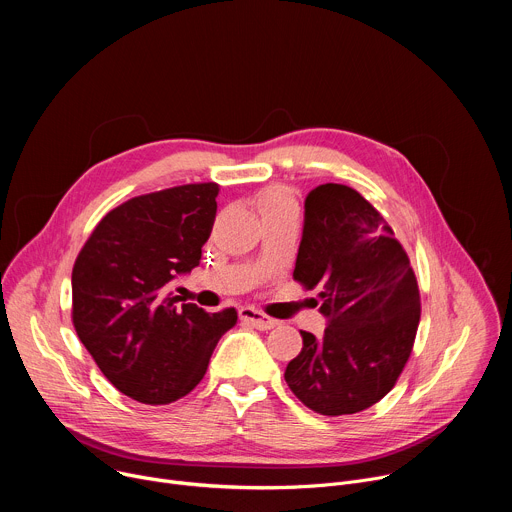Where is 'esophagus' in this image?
I'll use <instances>...</instances> for the list:
<instances>
[{
  "label": "esophagus",
  "instance_id": "34e87169",
  "mask_svg": "<svg viewBox=\"0 0 512 512\" xmlns=\"http://www.w3.org/2000/svg\"><path fill=\"white\" fill-rule=\"evenodd\" d=\"M239 316H241V320H243L245 324H251V326H255V328H259V330H271V328L277 324V320L265 316L261 310L251 308V306L241 308V310H239Z\"/></svg>",
  "mask_w": 512,
  "mask_h": 512
}]
</instances>
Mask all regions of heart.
Wrapping results in <instances>:
<instances>
[{
	"label": "heart",
	"mask_w": 512,
	"mask_h": 512,
	"mask_svg": "<svg viewBox=\"0 0 512 512\" xmlns=\"http://www.w3.org/2000/svg\"><path fill=\"white\" fill-rule=\"evenodd\" d=\"M255 206L261 214V218H271V216H281V214H298V200L296 194L291 188L283 184H273L263 188L255 196Z\"/></svg>",
	"instance_id": "heart-1"
}]
</instances>
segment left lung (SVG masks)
Instances as JSON below:
<instances>
[{
  "label": "left lung",
  "mask_w": 512,
  "mask_h": 512,
  "mask_svg": "<svg viewBox=\"0 0 512 512\" xmlns=\"http://www.w3.org/2000/svg\"><path fill=\"white\" fill-rule=\"evenodd\" d=\"M294 279L322 287V338L302 332L285 383L320 415H350L381 401L411 356L421 304L403 245L381 212L344 184L306 198Z\"/></svg>",
  "instance_id": "left-lung-1"
}]
</instances>
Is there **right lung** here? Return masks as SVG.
<instances>
[{
    "label": "right lung",
    "mask_w": 512,
    "mask_h": 512,
    "mask_svg": "<svg viewBox=\"0 0 512 512\" xmlns=\"http://www.w3.org/2000/svg\"><path fill=\"white\" fill-rule=\"evenodd\" d=\"M218 184H184L109 210L72 267V324L107 381L148 405L188 395L204 377L235 308L178 304L170 281L202 257Z\"/></svg>",
    "instance_id": "1"
}]
</instances>
